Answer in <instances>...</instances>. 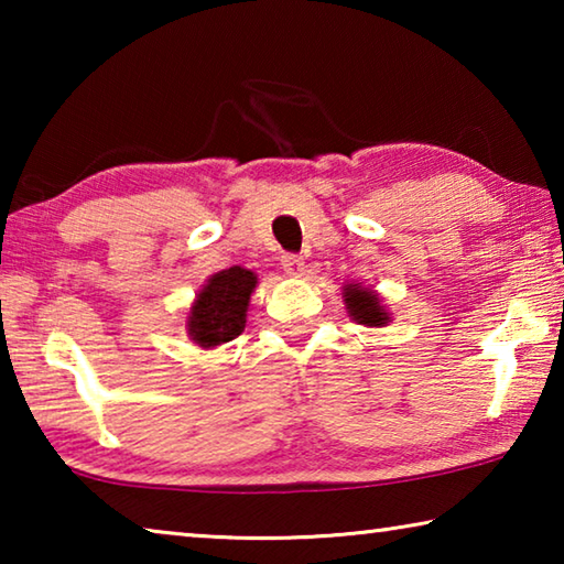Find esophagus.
Returning <instances> with one entry per match:
<instances>
[{"label": "esophagus", "mask_w": 564, "mask_h": 564, "mask_svg": "<svg viewBox=\"0 0 564 564\" xmlns=\"http://www.w3.org/2000/svg\"><path fill=\"white\" fill-rule=\"evenodd\" d=\"M281 265H283L285 273L293 275V279H299V275H303V271H305V261L295 253H285L281 259Z\"/></svg>", "instance_id": "34e87169"}]
</instances>
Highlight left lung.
<instances>
[{
  "label": "left lung",
  "instance_id": "left-lung-1",
  "mask_svg": "<svg viewBox=\"0 0 564 564\" xmlns=\"http://www.w3.org/2000/svg\"><path fill=\"white\" fill-rule=\"evenodd\" d=\"M343 301H346L348 316L360 326L383 328L393 321V313L386 308L380 295L370 285H360L356 281L343 283Z\"/></svg>",
  "mask_w": 564,
  "mask_h": 564
}]
</instances>
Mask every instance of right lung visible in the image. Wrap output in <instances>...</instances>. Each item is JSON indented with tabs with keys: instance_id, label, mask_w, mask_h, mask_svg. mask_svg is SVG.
Instances as JSON below:
<instances>
[{
	"instance_id": "add662e5",
	"label": "right lung",
	"mask_w": 564,
	"mask_h": 564,
	"mask_svg": "<svg viewBox=\"0 0 564 564\" xmlns=\"http://www.w3.org/2000/svg\"><path fill=\"white\" fill-rule=\"evenodd\" d=\"M259 275L241 265L208 275L186 316V333L198 348L214 350L238 338L246 328V313Z\"/></svg>"
}]
</instances>
